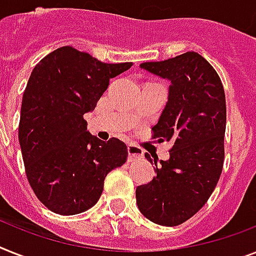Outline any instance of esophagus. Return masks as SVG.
<instances>
[{
    "label": "esophagus",
    "instance_id": "1",
    "mask_svg": "<svg viewBox=\"0 0 256 256\" xmlns=\"http://www.w3.org/2000/svg\"><path fill=\"white\" fill-rule=\"evenodd\" d=\"M144 156V150L141 148L136 146V145H128V160L130 161H134V160H140Z\"/></svg>",
    "mask_w": 256,
    "mask_h": 256
}]
</instances>
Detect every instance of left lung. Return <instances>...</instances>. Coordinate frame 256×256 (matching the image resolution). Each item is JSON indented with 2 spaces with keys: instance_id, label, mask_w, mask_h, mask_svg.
Here are the masks:
<instances>
[{
  "instance_id": "1",
  "label": "left lung",
  "mask_w": 256,
  "mask_h": 256,
  "mask_svg": "<svg viewBox=\"0 0 256 256\" xmlns=\"http://www.w3.org/2000/svg\"><path fill=\"white\" fill-rule=\"evenodd\" d=\"M140 68L171 82L168 103L152 130L153 138L172 148L168 161L145 154L157 176L137 187V206L152 222L176 226L202 208L222 171L225 92L217 72L196 52Z\"/></svg>"
}]
</instances>
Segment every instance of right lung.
<instances>
[{
    "label": "right lung",
    "instance_id": "right-lung-1",
    "mask_svg": "<svg viewBox=\"0 0 256 256\" xmlns=\"http://www.w3.org/2000/svg\"><path fill=\"white\" fill-rule=\"evenodd\" d=\"M132 65L106 64L66 46L34 68L18 137L30 186L52 212L72 216L94 206L107 174L126 164V144L90 134L84 115L95 108L110 80Z\"/></svg>",
    "mask_w": 256,
    "mask_h": 256
}]
</instances>
